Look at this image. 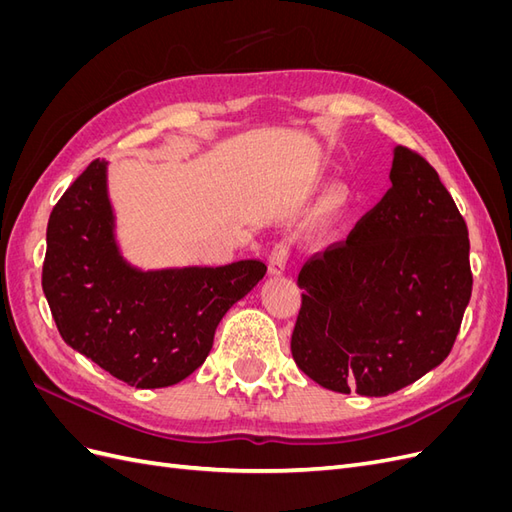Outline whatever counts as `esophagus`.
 I'll use <instances>...</instances> for the list:
<instances>
[{"mask_svg":"<svg viewBox=\"0 0 512 512\" xmlns=\"http://www.w3.org/2000/svg\"><path fill=\"white\" fill-rule=\"evenodd\" d=\"M288 258H290V241L284 239L280 243H275V247L269 254V273L271 275H282L286 271Z\"/></svg>","mask_w":512,"mask_h":512,"instance_id":"esophagus-1","label":"esophagus"}]
</instances>
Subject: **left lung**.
Masks as SVG:
<instances>
[{
  "label": "left lung",
  "instance_id": "8db88e82",
  "mask_svg": "<svg viewBox=\"0 0 512 512\" xmlns=\"http://www.w3.org/2000/svg\"><path fill=\"white\" fill-rule=\"evenodd\" d=\"M391 188L299 273L290 350L329 391L384 397L451 352L472 297L466 220L436 168L395 147Z\"/></svg>",
  "mask_w": 512,
  "mask_h": 512
}]
</instances>
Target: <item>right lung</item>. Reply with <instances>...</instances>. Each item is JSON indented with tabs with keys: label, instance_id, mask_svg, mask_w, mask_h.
Here are the masks:
<instances>
[{
	"label": "right lung",
	"instance_id": "right-lung-1",
	"mask_svg": "<svg viewBox=\"0 0 512 512\" xmlns=\"http://www.w3.org/2000/svg\"><path fill=\"white\" fill-rule=\"evenodd\" d=\"M265 273L260 260L134 269L115 241L106 162L94 160L53 207L42 290L68 346L136 389H162L205 363L220 320Z\"/></svg>",
	"mask_w": 512,
	"mask_h": 512
}]
</instances>
